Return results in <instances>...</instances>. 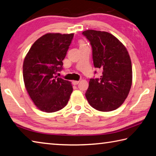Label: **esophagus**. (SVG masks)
<instances>
[{"label": "esophagus", "instance_id": "esophagus-1", "mask_svg": "<svg viewBox=\"0 0 156 156\" xmlns=\"http://www.w3.org/2000/svg\"><path fill=\"white\" fill-rule=\"evenodd\" d=\"M80 83V81H78V80H73L72 81V84L73 85H77V84Z\"/></svg>", "mask_w": 156, "mask_h": 156}]
</instances>
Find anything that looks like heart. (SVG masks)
<instances>
[{
    "instance_id": "b5f03b06",
    "label": "heart",
    "mask_w": 156,
    "mask_h": 156,
    "mask_svg": "<svg viewBox=\"0 0 156 156\" xmlns=\"http://www.w3.org/2000/svg\"><path fill=\"white\" fill-rule=\"evenodd\" d=\"M85 44H84V42L83 41H80V46H85Z\"/></svg>"
}]
</instances>
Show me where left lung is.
Wrapping results in <instances>:
<instances>
[{"label": "left lung", "instance_id": "obj_1", "mask_svg": "<svg viewBox=\"0 0 156 156\" xmlns=\"http://www.w3.org/2000/svg\"><path fill=\"white\" fill-rule=\"evenodd\" d=\"M93 64L103 70L100 78H91L85 96L93 108L101 112L115 110L122 105L132 83V62L125 46L108 32L87 30Z\"/></svg>", "mask_w": 156, "mask_h": 156}]
</instances>
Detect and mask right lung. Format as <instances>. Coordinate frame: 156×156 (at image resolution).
Segmentation results:
<instances>
[{
  "mask_svg": "<svg viewBox=\"0 0 156 156\" xmlns=\"http://www.w3.org/2000/svg\"><path fill=\"white\" fill-rule=\"evenodd\" d=\"M73 33H47L30 47L23 63L25 88L37 108L58 111L67 105L73 91L71 82L57 78Z\"/></svg>",
  "mask_w": 156,
  "mask_h": 156,
  "instance_id": "add662e5",
  "label": "right lung"
}]
</instances>
